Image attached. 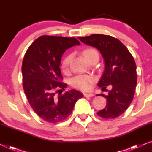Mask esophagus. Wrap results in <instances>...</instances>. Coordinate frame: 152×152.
<instances>
[{"mask_svg":"<svg viewBox=\"0 0 152 152\" xmlns=\"http://www.w3.org/2000/svg\"><path fill=\"white\" fill-rule=\"evenodd\" d=\"M84 97H93L94 96V95L93 93H84Z\"/></svg>","mask_w":152,"mask_h":152,"instance_id":"obj_1","label":"esophagus"}]
</instances>
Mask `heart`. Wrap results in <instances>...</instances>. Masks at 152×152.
Segmentation results:
<instances>
[{
    "label": "heart",
    "instance_id": "heart-1",
    "mask_svg": "<svg viewBox=\"0 0 152 152\" xmlns=\"http://www.w3.org/2000/svg\"><path fill=\"white\" fill-rule=\"evenodd\" d=\"M82 55H84L87 61H89L92 58L95 57H99L98 51L93 48H88L83 50ZM72 59V55H68L62 60L61 66L64 72L69 70L70 65ZM95 77L93 75H80L76 76L72 80V86L75 88H79L80 90L87 91L91 89L93 82H95Z\"/></svg>",
    "mask_w": 152,
    "mask_h": 152
}]
</instances>
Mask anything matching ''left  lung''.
<instances>
[{
    "label": "left lung",
    "mask_w": 152,
    "mask_h": 152,
    "mask_svg": "<svg viewBox=\"0 0 152 152\" xmlns=\"http://www.w3.org/2000/svg\"><path fill=\"white\" fill-rule=\"evenodd\" d=\"M82 43L95 47L100 52L104 61V71L99 81L102 90H110L108 95L98 94L107 98V106L97 112L99 117L115 118L129 107L137 84L136 66L134 57L123 43L118 39L104 34L80 37Z\"/></svg>",
    "instance_id": "obj_1"
}]
</instances>
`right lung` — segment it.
I'll return each instance as SVG.
<instances>
[{"label":"right lung","instance_id":"add662e5","mask_svg":"<svg viewBox=\"0 0 152 152\" xmlns=\"http://www.w3.org/2000/svg\"><path fill=\"white\" fill-rule=\"evenodd\" d=\"M75 45L80 43L74 37L43 35L25 54L22 64L25 94L33 111L45 122L56 123L66 120L76 102L83 97L75 89L61 94L67 84L61 82V59L66 49Z\"/></svg>","mask_w":152,"mask_h":152}]
</instances>
